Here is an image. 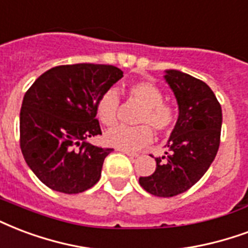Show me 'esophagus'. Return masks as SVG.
<instances>
[{
  "instance_id": "esophagus-1",
  "label": "esophagus",
  "mask_w": 248,
  "mask_h": 248,
  "mask_svg": "<svg viewBox=\"0 0 248 248\" xmlns=\"http://www.w3.org/2000/svg\"><path fill=\"white\" fill-rule=\"evenodd\" d=\"M117 150H119V152L124 153V154H126L128 157H131V158H137V157H139V154H137V153L129 152V150H124V149H117Z\"/></svg>"
}]
</instances>
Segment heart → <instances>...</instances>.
<instances>
[{
  "label": "heart",
  "instance_id": "heart-1",
  "mask_svg": "<svg viewBox=\"0 0 248 248\" xmlns=\"http://www.w3.org/2000/svg\"><path fill=\"white\" fill-rule=\"evenodd\" d=\"M128 96L142 107L137 116L139 126L117 125L106 132L104 140L111 146L124 150H139L152 142L153 131L169 133L176 123L175 106L163 100V93L150 81L133 82L128 87ZM96 112L104 125L116 124L120 116V98L115 89L104 91L96 104Z\"/></svg>",
  "mask_w": 248,
  "mask_h": 248
}]
</instances>
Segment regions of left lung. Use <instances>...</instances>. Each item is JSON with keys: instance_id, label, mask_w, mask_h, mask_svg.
Returning <instances> with one entry per match:
<instances>
[{"instance_id": "1", "label": "left lung", "mask_w": 248, "mask_h": 248, "mask_svg": "<svg viewBox=\"0 0 248 248\" xmlns=\"http://www.w3.org/2000/svg\"><path fill=\"white\" fill-rule=\"evenodd\" d=\"M165 79L174 93L179 116L166 144L165 155L140 186L154 196L172 197L202 179L219 148L222 109L205 82L180 70H166Z\"/></svg>"}]
</instances>
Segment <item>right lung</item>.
I'll list each match as a JSON object with an SVG mask.
<instances>
[{
    "label": "right lung",
    "mask_w": 248,
    "mask_h": 248,
    "mask_svg": "<svg viewBox=\"0 0 248 248\" xmlns=\"http://www.w3.org/2000/svg\"><path fill=\"white\" fill-rule=\"evenodd\" d=\"M122 77V70L112 65H60L27 90L20 108V150L46 187L72 195L98 183L112 149L87 140L102 135L96 104Z\"/></svg>",
    "instance_id": "right-lung-1"
}]
</instances>
